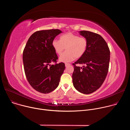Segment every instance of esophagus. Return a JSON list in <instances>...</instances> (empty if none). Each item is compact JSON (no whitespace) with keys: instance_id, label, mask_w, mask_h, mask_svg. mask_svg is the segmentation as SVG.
I'll return each instance as SVG.
<instances>
[{"instance_id":"1","label":"esophagus","mask_w":130,"mask_h":130,"mask_svg":"<svg viewBox=\"0 0 130 130\" xmlns=\"http://www.w3.org/2000/svg\"><path fill=\"white\" fill-rule=\"evenodd\" d=\"M69 65H70V64H68V63H66V64H65V67H68V66H69Z\"/></svg>"}]
</instances>
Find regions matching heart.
I'll list each match as a JSON object with an SVG mask.
<instances>
[{
  "instance_id": "b5f03b06",
  "label": "heart",
  "mask_w": 130,
  "mask_h": 130,
  "mask_svg": "<svg viewBox=\"0 0 130 130\" xmlns=\"http://www.w3.org/2000/svg\"><path fill=\"white\" fill-rule=\"evenodd\" d=\"M88 46L86 38L74 34L67 33L61 35L59 41L54 40L52 42V46L55 52L61 55L64 50L66 51L59 58L61 62H69L74 59L81 58L85 53Z\"/></svg>"
}]
</instances>
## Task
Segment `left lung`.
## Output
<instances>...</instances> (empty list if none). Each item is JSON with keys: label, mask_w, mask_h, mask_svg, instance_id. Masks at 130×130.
<instances>
[{"label": "left lung", "mask_w": 130, "mask_h": 130, "mask_svg": "<svg viewBox=\"0 0 130 130\" xmlns=\"http://www.w3.org/2000/svg\"><path fill=\"white\" fill-rule=\"evenodd\" d=\"M79 33L87 39L88 46L83 56L72 64V82L78 91L89 94L100 88L106 78L110 51L107 43L99 34L88 31ZM77 63L83 64V67H77Z\"/></svg>", "instance_id": "obj_1"}]
</instances>
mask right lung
I'll use <instances>...</instances> for the list:
<instances>
[{"mask_svg": "<svg viewBox=\"0 0 130 130\" xmlns=\"http://www.w3.org/2000/svg\"><path fill=\"white\" fill-rule=\"evenodd\" d=\"M61 33L59 29L36 31L30 36L23 51L27 79L35 90L41 93H49L58 86L65 68L63 63L50 64L58 59L52 42Z\"/></svg>", "mask_w": 130, "mask_h": 130, "instance_id": "right-lung-1", "label": "right lung"}]
</instances>
